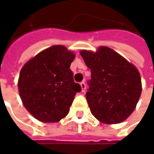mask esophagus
Returning a JSON list of instances; mask_svg holds the SVG:
<instances>
[{
	"label": "esophagus",
	"mask_w": 154,
	"mask_h": 154,
	"mask_svg": "<svg viewBox=\"0 0 154 154\" xmlns=\"http://www.w3.org/2000/svg\"><path fill=\"white\" fill-rule=\"evenodd\" d=\"M80 86H81L82 92H85V90H86V84H85V82H84V81L80 83Z\"/></svg>",
	"instance_id": "esophagus-1"
}]
</instances>
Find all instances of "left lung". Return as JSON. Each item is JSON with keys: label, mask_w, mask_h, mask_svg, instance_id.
Instances as JSON below:
<instances>
[{"label": "left lung", "mask_w": 154, "mask_h": 154, "mask_svg": "<svg viewBox=\"0 0 154 154\" xmlns=\"http://www.w3.org/2000/svg\"><path fill=\"white\" fill-rule=\"evenodd\" d=\"M92 77L87 81L86 97L92 114L107 124L127 119L134 111L141 93L137 68L118 53L102 46L97 52L81 51Z\"/></svg>", "instance_id": "1"}]
</instances>
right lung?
Returning <instances> with one entry per match:
<instances>
[{
	"mask_svg": "<svg viewBox=\"0 0 154 154\" xmlns=\"http://www.w3.org/2000/svg\"><path fill=\"white\" fill-rule=\"evenodd\" d=\"M73 52L62 45H54L27 62L20 74L18 86L26 109L39 121L56 122L69 112L76 92L70 64Z\"/></svg>",
	"mask_w": 154,
	"mask_h": 154,
	"instance_id": "1",
	"label": "right lung"
}]
</instances>
